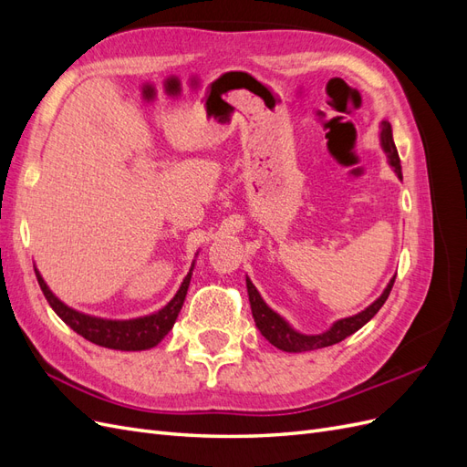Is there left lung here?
I'll return each instance as SVG.
<instances>
[{"label":"left lung","mask_w":467,"mask_h":467,"mask_svg":"<svg viewBox=\"0 0 467 467\" xmlns=\"http://www.w3.org/2000/svg\"><path fill=\"white\" fill-rule=\"evenodd\" d=\"M381 146H384L388 158H389V163L395 169V173H398L400 179H403L400 153H398V148H395L391 124L388 120H381ZM393 282H395V276L389 280V285L386 286L384 294H381L372 306L366 307L364 312L333 323V327L321 335L296 333L285 319H282L278 314H275L273 309L263 302L257 288L253 286V282L249 278H247V292H249L251 312H253V317H255V325L266 341L285 352H306V350H316V348L341 343L347 337H350L352 333H357L360 327H364V325L378 314V309L386 304L388 296L393 288Z\"/></svg>","instance_id":"left-lung-1"}]
</instances>
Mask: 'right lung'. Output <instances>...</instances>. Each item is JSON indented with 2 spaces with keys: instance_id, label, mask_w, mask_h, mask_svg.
I'll return each mask as SVG.
<instances>
[{
  "instance_id": "1",
  "label": "right lung",
  "mask_w": 467,
  "mask_h": 467,
  "mask_svg": "<svg viewBox=\"0 0 467 467\" xmlns=\"http://www.w3.org/2000/svg\"><path fill=\"white\" fill-rule=\"evenodd\" d=\"M35 273L38 278L40 290H42V294H45V298L48 300L56 316H58L66 325H69V327H72L78 335L88 338V341H91L99 347L115 348V350H144V348H151L158 345L173 327V323L182 307V302H185L191 275H192V273H189L185 276L179 292L175 294V298L169 302L163 309H160L158 314L130 319V321H112V319L91 317V316L76 312V309H72V307H67L48 290V286L45 285V280H42L36 268H35Z\"/></svg>"
}]
</instances>
